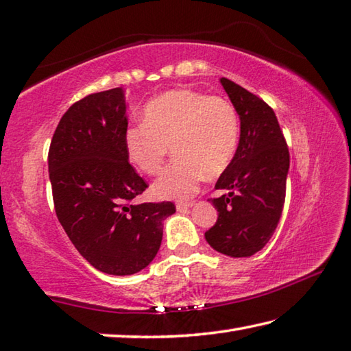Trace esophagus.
Returning <instances> with one entry per match:
<instances>
[{
	"instance_id": "34e87169",
	"label": "esophagus",
	"mask_w": 351,
	"mask_h": 351,
	"mask_svg": "<svg viewBox=\"0 0 351 351\" xmlns=\"http://www.w3.org/2000/svg\"><path fill=\"white\" fill-rule=\"evenodd\" d=\"M193 207V202H178L176 204V210L178 211H185Z\"/></svg>"
}]
</instances>
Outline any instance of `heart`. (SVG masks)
<instances>
[{"mask_svg": "<svg viewBox=\"0 0 351 351\" xmlns=\"http://www.w3.org/2000/svg\"><path fill=\"white\" fill-rule=\"evenodd\" d=\"M239 134V117L228 100L176 88L146 103L141 125L125 132V149L132 166L156 175L171 146L176 158L154 184V193L184 199L196 193L204 176L216 178L228 169Z\"/></svg>", "mask_w": 351, "mask_h": 351, "instance_id": "heart-1", "label": "heart"}]
</instances>
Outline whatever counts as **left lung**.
<instances>
[{"mask_svg": "<svg viewBox=\"0 0 351 351\" xmlns=\"http://www.w3.org/2000/svg\"><path fill=\"white\" fill-rule=\"evenodd\" d=\"M240 119V140L211 199L219 216L205 232L208 245L230 257H250L269 242L280 222L289 171V149L272 108L245 88L221 79Z\"/></svg>", "mask_w": 351, "mask_h": 351, "instance_id": "obj_1", "label": "left lung"}]
</instances>
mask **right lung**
Returning <instances> with one entry per match:
<instances>
[{
  "label": "right lung",
  "mask_w": 351,
  "mask_h": 351,
  "mask_svg": "<svg viewBox=\"0 0 351 351\" xmlns=\"http://www.w3.org/2000/svg\"><path fill=\"white\" fill-rule=\"evenodd\" d=\"M123 88L89 94L62 115L48 150L56 216L89 265L132 276L155 258L171 202L134 199L147 189L129 164Z\"/></svg>",
  "instance_id": "1"
}]
</instances>
